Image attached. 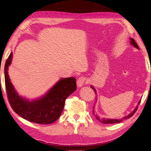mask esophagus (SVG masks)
<instances>
[{"label":"esophagus","instance_id":"esophagus-1","mask_svg":"<svg viewBox=\"0 0 151 151\" xmlns=\"http://www.w3.org/2000/svg\"><path fill=\"white\" fill-rule=\"evenodd\" d=\"M86 78L85 77H80L79 78L77 79V86L80 88V87H82L83 85H84L85 84H86L87 81H86Z\"/></svg>","mask_w":151,"mask_h":151}]
</instances>
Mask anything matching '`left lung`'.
Returning a JSON list of instances; mask_svg holds the SVG:
<instances>
[{
	"instance_id": "1",
	"label": "left lung",
	"mask_w": 151,
	"mask_h": 151,
	"mask_svg": "<svg viewBox=\"0 0 151 151\" xmlns=\"http://www.w3.org/2000/svg\"><path fill=\"white\" fill-rule=\"evenodd\" d=\"M130 43L131 45H132V46H134V47H135L136 48H137L139 50V48L138 47L137 44V43L135 42V40L133 39V38H130ZM91 88H92L94 91L95 92V94H96V90L95 89V88H94V87L93 86H91ZM97 99V98H96ZM96 101H97V100H96ZM140 101L138 103V104L137 105L136 108H135L134 110L132 111V113H130L129 115H127L126 116H124L123 118H121V119H109V118H100L98 115V114H96L95 113V110H94V106L93 107V115H94V116L96 117V119L100 122L101 123H104V124H109V123H120V122H122L123 120H126V119H128V118H129L130 117H132V116H133L134 115V113L136 112L137 109L138 108V105L140 104Z\"/></svg>"
}]
</instances>
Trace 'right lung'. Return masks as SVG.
Masks as SVG:
<instances>
[{"label":"right lung","instance_id":"right-lung-1","mask_svg":"<svg viewBox=\"0 0 151 151\" xmlns=\"http://www.w3.org/2000/svg\"><path fill=\"white\" fill-rule=\"evenodd\" d=\"M12 58L11 52L4 67V76L7 97L13 110L25 120L39 124H50L57 121L62 113L65 99L76 90L75 77L61 79L46 94L29 101L20 96L11 83L8 68Z\"/></svg>","mask_w":151,"mask_h":151}]
</instances>
